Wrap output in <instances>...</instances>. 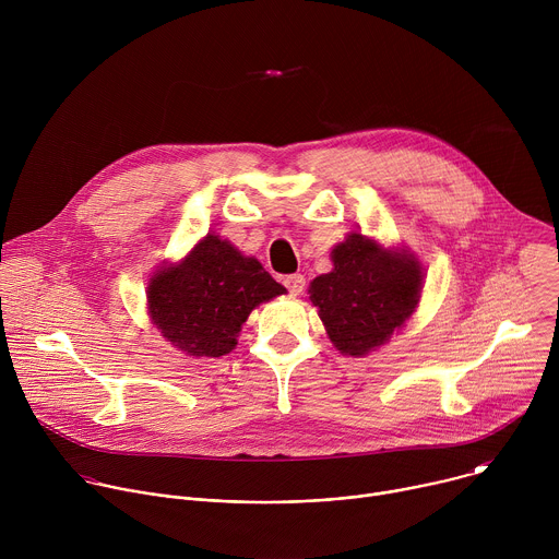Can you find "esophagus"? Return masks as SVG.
Masks as SVG:
<instances>
[{"label":"esophagus","mask_w":559,"mask_h":559,"mask_svg":"<svg viewBox=\"0 0 559 559\" xmlns=\"http://www.w3.org/2000/svg\"><path fill=\"white\" fill-rule=\"evenodd\" d=\"M283 283H285V287L292 296H298L305 289V276L302 274H289V276H285Z\"/></svg>","instance_id":"esophagus-1"}]
</instances>
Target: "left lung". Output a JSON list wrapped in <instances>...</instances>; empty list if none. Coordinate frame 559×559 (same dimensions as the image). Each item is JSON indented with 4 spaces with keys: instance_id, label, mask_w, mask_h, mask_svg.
I'll return each instance as SVG.
<instances>
[{
    "instance_id": "obj_1",
    "label": "left lung",
    "mask_w": 559,
    "mask_h": 559,
    "mask_svg": "<svg viewBox=\"0 0 559 559\" xmlns=\"http://www.w3.org/2000/svg\"><path fill=\"white\" fill-rule=\"evenodd\" d=\"M334 270L309 283V300L341 354L365 356L384 345L416 311L423 265L403 250L349 231L332 250Z\"/></svg>"
}]
</instances>
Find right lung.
Masks as SVG:
<instances>
[{"label": "right lung", "instance_id": "obj_1", "mask_svg": "<svg viewBox=\"0 0 559 559\" xmlns=\"http://www.w3.org/2000/svg\"><path fill=\"white\" fill-rule=\"evenodd\" d=\"M285 292L257 259L207 234L181 263L154 272L147 313L177 349L218 358L236 347L250 311Z\"/></svg>", "mask_w": 559, "mask_h": 559}]
</instances>
